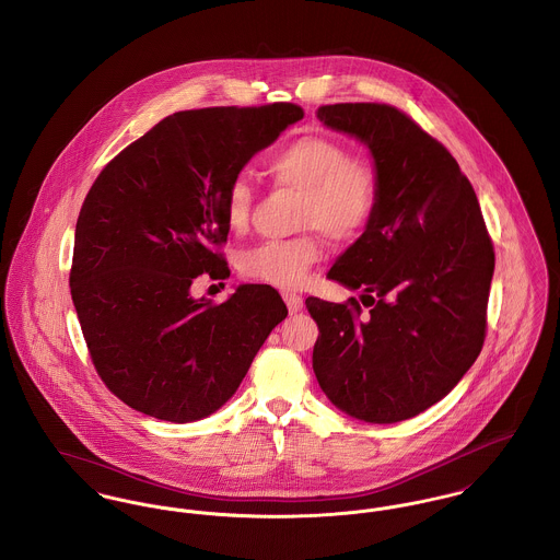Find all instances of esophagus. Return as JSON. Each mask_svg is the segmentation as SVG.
<instances>
[{
	"label": "esophagus",
	"mask_w": 560,
	"mask_h": 560,
	"mask_svg": "<svg viewBox=\"0 0 560 560\" xmlns=\"http://www.w3.org/2000/svg\"><path fill=\"white\" fill-rule=\"evenodd\" d=\"M283 301L288 304V308H290V313H299L302 308V296H299L296 292H283Z\"/></svg>",
	"instance_id": "34e87169"
}]
</instances>
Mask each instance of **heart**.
Returning a JSON list of instances; mask_svg holds the SVG:
<instances>
[{
  "mask_svg": "<svg viewBox=\"0 0 560 560\" xmlns=\"http://www.w3.org/2000/svg\"><path fill=\"white\" fill-rule=\"evenodd\" d=\"M275 187L301 191L299 223L317 228L335 241H355L373 223L382 202V174L366 155H355L339 138L306 133L266 162ZM256 189L243 174L234 176L223 196V213L232 232H245ZM324 256L315 234L264 241L238 256L243 277L277 288L301 285L306 272Z\"/></svg>",
  "mask_w": 560,
  "mask_h": 560,
  "instance_id": "b5f03b06",
  "label": "heart"
}]
</instances>
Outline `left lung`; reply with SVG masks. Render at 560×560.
<instances>
[{
	"mask_svg": "<svg viewBox=\"0 0 560 560\" xmlns=\"http://www.w3.org/2000/svg\"><path fill=\"white\" fill-rule=\"evenodd\" d=\"M315 115L369 144L382 202L328 272L360 301L306 299L319 328L313 371L345 413L402 422L450 394L483 347L492 238L458 162L407 113L347 102Z\"/></svg>",
	"mask_w": 560,
	"mask_h": 560,
	"instance_id": "left-lung-1",
	"label": "left lung"
}]
</instances>
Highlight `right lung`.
I'll use <instances>...</instances> for the list:
<instances>
[{
	"instance_id": "1",
	"label": "right lung",
	"mask_w": 560,
	"mask_h": 560,
	"mask_svg": "<svg viewBox=\"0 0 560 560\" xmlns=\"http://www.w3.org/2000/svg\"><path fill=\"white\" fill-rule=\"evenodd\" d=\"M302 115L290 102L180 110L93 180L70 292L100 380L131 409L174 424L211 416L285 319L270 285H241L221 304L196 301L191 285L230 275L225 187Z\"/></svg>"
}]
</instances>
